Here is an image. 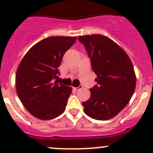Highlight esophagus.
I'll return each mask as SVG.
<instances>
[{
    "instance_id": "obj_1",
    "label": "esophagus",
    "mask_w": 153,
    "mask_h": 153,
    "mask_svg": "<svg viewBox=\"0 0 153 153\" xmlns=\"http://www.w3.org/2000/svg\"><path fill=\"white\" fill-rule=\"evenodd\" d=\"M82 87H83L82 85H80L78 87H73V89L75 91H78V90H80L81 89H82Z\"/></svg>"
}]
</instances>
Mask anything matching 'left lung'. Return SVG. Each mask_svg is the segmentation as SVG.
<instances>
[{"mask_svg": "<svg viewBox=\"0 0 153 153\" xmlns=\"http://www.w3.org/2000/svg\"><path fill=\"white\" fill-rule=\"evenodd\" d=\"M90 58L97 85L89 100L82 102L86 115L95 120L114 118L127 105L136 85L134 67L119 45L101 35L78 37Z\"/></svg>", "mask_w": 153, "mask_h": 153, "instance_id": "left-lung-1", "label": "left lung"}]
</instances>
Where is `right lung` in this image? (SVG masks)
<instances>
[{
    "mask_svg": "<svg viewBox=\"0 0 153 153\" xmlns=\"http://www.w3.org/2000/svg\"><path fill=\"white\" fill-rule=\"evenodd\" d=\"M76 37L51 36L31 48L21 60L15 76L16 91L34 117L50 120L65 110L72 88L58 82V67Z\"/></svg>",
    "mask_w": 153,
    "mask_h": 153,
    "instance_id": "1",
    "label": "right lung"
}]
</instances>
